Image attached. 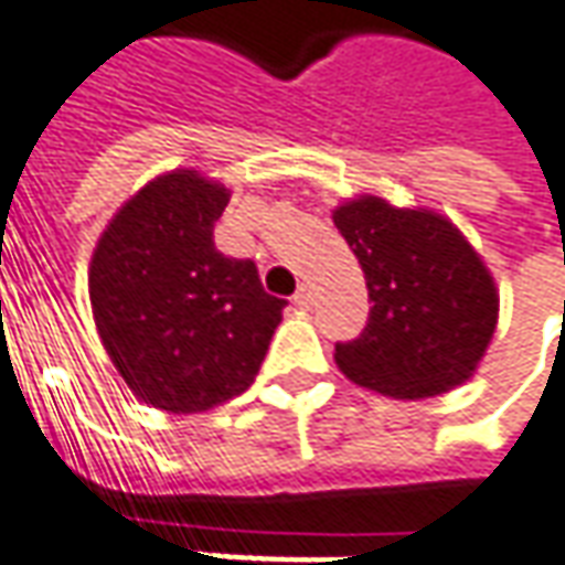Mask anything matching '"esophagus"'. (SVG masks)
I'll list each match as a JSON object with an SVG mask.
<instances>
[{
  "label": "esophagus",
  "instance_id": "1",
  "mask_svg": "<svg viewBox=\"0 0 565 565\" xmlns=\"http://www.w3.org/2000/svg\"><path fill=\"white\" fill-rule=\"evenodd\" d=\"M294 302H297L300 309H309V306H312V284L302 281V284H300V290L294 294Z\"/></svg>",
  "mask_w": 565,
  "mask_h": 565
}]
</instances>
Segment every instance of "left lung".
Returning a JSON list of instances; mask_svg holds the SVG:
<instances>
[{
  "label": "left lung",
  "instance_id": "left-lung-1",
  "mask_svg": "<svg viewBox=\"0 0 565 565\" xmlns=\"http://www.w3.org/2000/svg\"><path fill=\"white\" fill-rule=\"evenodd\" d=\"M331 218L372 300L360 338L334 347L343 375L394 399L438 397L472 379L494 338L500 297L457 224L381 196H356Z\"/></svg>",
  "mask_w": 565,
  "mask_h": 565
}]
</instances>
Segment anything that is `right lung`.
Returning a JSON list of instances; mask_svg holds the SVG:
<instances>
[{
	"mask_svg": "<svg viewBox=\"0 0 565 565\" xmlns=\"http://www.w3.org/2000/svg\"><path fill=\"white\" fill-rule=\"evenodd\" d=\"M231 190L178 168L127 200L89 263V302L108 360L127 387L166 413H203L259 375L278 297L253 259L215 249Z\"/></svg>",
	"mask_w": 565,
	"mask_h": 565,
	"instance_id": "obj_1",
	"label": "right lung"
}]
</instances>
